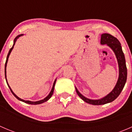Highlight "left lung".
<instances>
[{
	"instance_id": "8db88e82",
	"label": "left lung",
	"mask_w": 132,
	"mask_h": 132,
	"mask_svg": "<svg viewBox=\"0 0 132 132\" xmlns=\"http://www.w3.org/2000/svg\"><path fill=\"white\" fill-rule=\"evenodd\" d=\"M100 43L101 45H107L114 52L116 57L117 61H118V67H119V77H118L116 84L114 89L112 90V91L105 96L98 100H92L86 98L84 96L82 95L75 87L76 91L78 96L86 103L94 105L106 104V103H110L116 99L124 88V86L126 82V78H127V68L126 66V61H125V55L122 50L121 45L119 40L110 34L105 33L101 35Z\"/></svg>"
}]
</instances>
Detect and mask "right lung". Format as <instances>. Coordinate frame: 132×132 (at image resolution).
<instances>
[{
    "instance_id": "right-lung-1",
    "label": "right lung",
    "mask_w": 132,
    "mask_h": 132,
    "mask_svg": "<svg viewBox=\"0 0 132 132\" xmlns=\"http://www.w3.org/2000/svg\"><path fill=\"white\" fill-rule=\"evenodd\" d=\"M23 36V34H20V35L17 36L15 38H14V41H13V46H12V47H11V48L10 50H9V53H8V54H7V58H6V64H5V78H6V82H7V86H8L9 88L10 89V90H11V91L12 94H13V95H14V96H15L16 98L18 100H20V101H22V102H24V103H28V104H31V105H39V104H41V103H44V102H46V101H48V100L49 99H50V98H51V96H52V94H53V93H54V87H55V82H56V80H57V78H56V79L55 80H54V84H53L52 88V89H51V91L50 92V93H49V94H48V95L47 96H46V97H45V98H44V99L41 100L37 101V102H31V101H29V100H23V99H21L20 98H19V97H18V96H17L15 94H14V92H13V91H12V89H11V87H10V86H9V84H8V82H7V78H6V66H7V61H8V59H9V55H10V54H11V52L12 50H13V48H14V44H15L16 41L17 39H18V38H20V36Z\"/></svg>"
}]
</instances>
